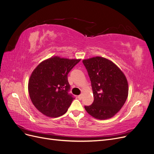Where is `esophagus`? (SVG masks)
<instances>
[{"label":"esophagus","mask_w":154,"mask_h":154,"mask_svg":"<svg viewBox=\"0 0 154 154\" xmlns=\"http://www.w3.org/2000/svg\"><path fill=\"white\" fill-rule=\"evenodd\" d=\"M82 97H83V95L81 94V95H78V98H79V99H82Z\"/></svg>","instance_id":"1"}]
</instances>
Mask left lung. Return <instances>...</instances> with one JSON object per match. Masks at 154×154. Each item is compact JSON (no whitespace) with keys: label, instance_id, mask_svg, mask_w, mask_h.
I'll return each mask as SVG.
<instances>
[{"label":"left lung","instance_id":"left-lung-1","mask_svg":"<svg viewBox=\"0 0 154 154\" xmlns=\"http://www.w3.org/2000/svg\"><path fill=\"white\" fill-rule=\"evenodd\" d=\"M90 79L94 100L85 109L90 116L100 120L112 118L128 96L126 76L111 60L100 56L83 60Z\"/></svg>","mask_w":154,"mask_h":154}]
</instances>
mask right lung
I'll use <instances>...</instances> for the list:
<instances>
[{
  "label": "right lung",
  "mask_w": 154,
  "mask_h": 154,
  "mask_svg": "<svg viewBox=\"0 0 154 154\" xmlns=\"http://www.w3.org/2000/svg\"><path fill=\"white\" fill-rule=\"evenodd\" d=\"M80 60L52 56L35 67L28 81V92L34 106L41 113L57 118L67 112L74 99L68 94L67 75Z\"/></svg>",
  "instance_id": "obj_1"
}]
</instances>
